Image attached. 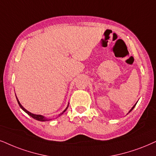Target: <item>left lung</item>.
I'll return each mask as SVG.
<instances>
[{
  "label": "left lung",
  "instance_id": "obj_1",
  "mask_svg": "<svg viewBox=\"0 0 156 156\" xmlns=\"http://www.w3.org/2000/svg\"><path fill=\"white\" fill-rule=\"evenodd\" d=\"M135 105H136V104H135ZM135 106H133V108H132V109H131V110H130V111H129V112H131V111H132V110H133V109H134V107H135Z\"/></svg>",
  "mask_w": 156,
  "mask_h": 156
}]
</instances>
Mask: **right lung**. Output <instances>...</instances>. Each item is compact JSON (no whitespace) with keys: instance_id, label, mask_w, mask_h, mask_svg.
I'll use <instances>...</instances> for the list:
<instances>
[{"instance_id":"add662e5","label":"right lung","mask_w":156,"mask_h":156,"mask_svg":"<svg viewBox=\"0 0 156 156\" xmlns=\"http://www.w3.org/2000/svg\"><path fill=\"white\" fill-rule=\"evenodd\" d=\"M16 99H17L18 104H19V106H20V107L21 108V109H22L23 110V111H24V112H26V113H27V114H28L29 116H31V117H32V118H34V119H35L38 120V121H41V122H44V121H47V119H45V118H44V117H43V116H42V115H37V114H31V112H28V111H27V110H26V109H24V108H23V106H21V104H20V102H19V100H18V98H17V97H16ZM68 105H69V104H68ZM68 106H67V108H66V109H65V110H64V111H63V112H62V113H61V114H60V116L61 115V114H63V113H64V112L66 111V110H67V109H68Z\"/></svg>"}]
</instances>
